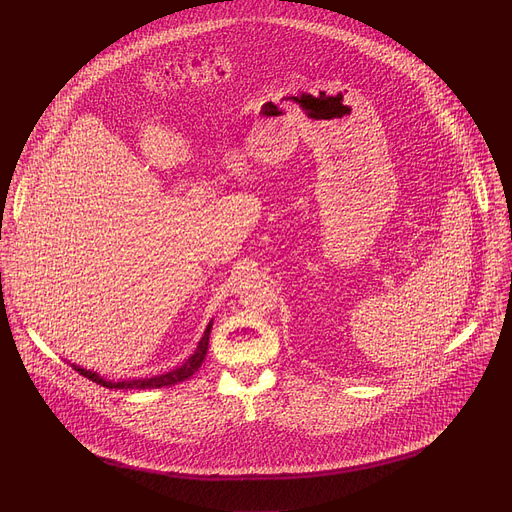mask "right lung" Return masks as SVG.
I'll return each instance as SVG.
<instances>
[{
	"mask_svg": "<svg viewBox=\"0 0 512 512\" xmlns=\"http://www.w3.org/2000/svg\"><path fill=\"white\" fill-rule=\"evenodd\" d=\"M211 326H213V322H209L203 339L198 341L194 353L190 355V358H188L180 368H175V370H171V372H167V374L152 376V379H129V381L113 383V381L102 379V376H100L98 372L79 368V366H75V364H73V368H75L79 374H83L85 379H90V381H94V383H98V385H102V387H106V389H159V387H169V385H175V383H182V381L190 379V376H192L198 368H201V364L205 362L207 349H209Z\"/></svg>",
	"mask_w": 512,
	"mask_h": 512,
	"instance_id": "add662e5",
	"label": "right lung"
}]
</instances>
